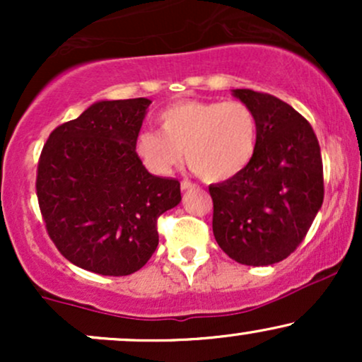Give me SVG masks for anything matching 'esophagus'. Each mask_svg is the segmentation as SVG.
<instances>
[{
    "label": "esophagus",
    "instance_id": "1",
    "mask_svg": "<svg viewBox=\"0 0 362 362\" xmlns=\"http://www.w3.org/2000/svg\"><path fill=\"white\" fill-rule=\"evenodd\" d=\"M180 189L184 190H190V189H195V185L192 184V182H189V180H182V184H180Z\"/></svg>",
    "mask_w": 362,
    "mask_h": 362
}]
</instances>
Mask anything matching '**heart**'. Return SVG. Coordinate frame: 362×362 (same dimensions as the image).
Wrapping results in <instances>:
<instances>
[{
	"instance_id": "b5f03b06",
	"label": "heart",
	"mask_w": 362,
	"mask_h": 362,
	"mask_svg": "<svg viewBox=\"0 0 362 362\" xmlns=\"http://www.w3.org/2000/svg\"><path fill=\"white\" fill-rule=\"evenodd\" d=\"M160 132L143 131L136 153L149 172L170 175L184 158L206 182H226L252 163L259 143V120L238 100H184L156 115Z\"/></svg>"
}]
</instances>
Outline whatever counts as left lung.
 I'll return each instance as SVG.
<instances>
[{
	"mask_svg": "<svg viewBox=\"0 0 362 362\" xmlns=\"http://www.w3.org/2000/svg\"><path fill=\"white\" fill-rule=\"evenodd\" d=\"M259 120L252 163L240 175L209 185L213 233L240 264L272 265L303 242L323 202V167L310 122L279 98L233 90Z\"/></svg>",
	"mask_w": 362,
	"mask_h": 362,
	"instance_id": "1",
	"label": "left lung"
}]
</instances>
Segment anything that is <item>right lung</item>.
Wrapping results in <instances>:
<instances>
[{
	"label": "right lung",
	"mask_w": 362,
	"mask_h": 362,
	"mask_svg": "<svg viewBox=\"0 0 362 362\" xmlns=\"http://www.w3.org/2000/svg\"><path fill=\"white\" fill-rule=\"evenodd\" d=\"M149 103L95 102L54 129L40 153L35 187L47 233L85 271H139L158 247L156 219L182 201L180 182L151 175L136 153Z\"/></svg>",
	"instance_id": "obj_1"
}]
</instances>
